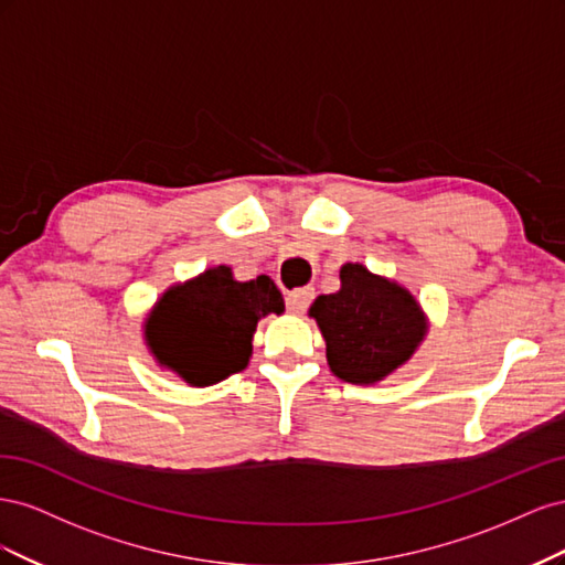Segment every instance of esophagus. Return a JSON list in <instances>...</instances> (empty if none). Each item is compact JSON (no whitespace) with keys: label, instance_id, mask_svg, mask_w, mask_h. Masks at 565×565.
<instances>
[{"label":"esophagus","instance_id":"obj_1","mask_svg":"<svg viewBox=\"0 0 565 565\" xmlns=\"http://www.w3.org/2000/svg\"><path fill=\"white\" fill-rule=\"evenodd\" d=\"M287 311L292 316H301L306 309H309V303L313 301V289L311 287H299L295 292L287 295Z\"/></svg>","mask_w":565,"mask_h":565}]
</instances>
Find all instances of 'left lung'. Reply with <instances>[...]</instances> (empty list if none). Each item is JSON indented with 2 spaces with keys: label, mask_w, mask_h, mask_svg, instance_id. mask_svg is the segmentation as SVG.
<instances>
[{
  "label": "left lung",
  "mask_w": 565,
  "mask_h": 565,
  "mask_svg": "<svg viewBox=\"0 0 565 565\" xmlns=\"http://www.w3.org/2000/svg\"><path fill=\"white\" fill-rule=\"evenodd\" d=\"M341 287L320 295L309 309L324 339L334 377L349 384H377L417 353L429 318L401 282L363 264H344Z\"/></svg>",
  "instance_id": "obj_1"
}]
</instances>
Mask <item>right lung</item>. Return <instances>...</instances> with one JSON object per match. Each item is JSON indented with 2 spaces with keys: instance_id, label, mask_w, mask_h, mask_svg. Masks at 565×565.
<instances>
[{
  "instance_id": "right-lung-1",
  "label": "right lung",
  "mask_w": 565,
  "mask_h": 565,
  "mask_svg": "<svg viewBox=\"0 0 565 565\" xmlns=\"http://www.w3.org/2000/svg\"><path fill=\"white\" fill-rule=\"evenodd\" d=\"M282 311L268 276L241 282L231 266H214L167 289L143 322V339L160 367L202 388L245 370L256 322Z\"/></svg>"
}]
</instances>
